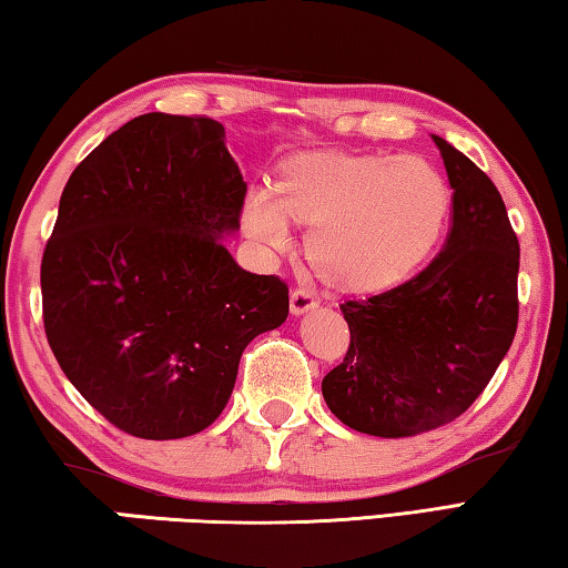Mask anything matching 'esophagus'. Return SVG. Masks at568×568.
Segmentation results:
<instances>
[{
    "label": "esophagus",
    "instance_id": "1",
    "mask_svg": "<svg viewBox=\"0 0 568 568\" xmlns=\"http://www.w3.org/2000/svg\"><path fill=\"white\" fill-rule=\"evenodd\" d=\"M318 305V297H315L313 291H307V287H295L291 293V313L293 315H303L307 311H313V307Z\"/></svg>",
    "mask_w": 568,
    "mask_h": 568
}]
</instances>
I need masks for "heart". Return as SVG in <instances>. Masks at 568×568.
<instances>
[{"instance_id":"1","label":"heart","mask_w":568,"mask_h":568,"mask_svg":"<svg viewBox=\"0 0 568 568\" xmlns=\"http://www.w3.org/2000/svg\"><path fill=\"white\" fill-rule=\"evenodd\" d=\"M448 210L446 182L426 160L315 150L285 158L267 192H250L243 227L273 250L287 243L285 223L307 227V263L325 285L376 295L426 265Z\"/></svg>"}]
</instances>
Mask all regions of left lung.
I'll use <instances>...</instances> for the list:
<instances>
[{
  "label": "left lung",
  "instance_id": "left-lung-1",
  "mask_svg": "<svg viewBox=\"0 0 568 568\" xmlns=\"http://www.w3.org/2000/svg\"><path fill=\"white\" fill-rule=\"evenodd\" d=\"M434 142L454 190L446 243L408 283L341 305L351 345L323 378L335 418L368 436H416L458 418L516 335L518 237L501 192L464 152Z\"/></svg>",
  "mask_w": 568,
  "mask_h": 568
}]
</instances>
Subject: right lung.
Segmentation results:
<instances>
[{
	"instance_id": "add662e5",
	"label": "right lung",
	"mask_w": 568,
	"mask_h": 568,
	"mask_svg": "<svg viewBox=\"0 0 568 568\" xmlns=\"http://www.w3.org/2000/svg\"><path fill=\"white\" fill-rule=\"evenodd\" d=\"M247 185L225 128L148 112L67 180L42 255L44 333L72 386L138 438H185L227 406L245 345L287 318V285L240 267Z\"/></svg>"
}]
</instances>
